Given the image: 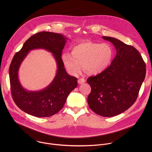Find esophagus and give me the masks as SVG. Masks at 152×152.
Wrapping results in <instances>:
<instances>
[{"label":"esophagus","mask_w":152,"mask_h":152,"mask_svg":"<svg viewBox=\"0 0 152 152\" xmlns=\"http://www.w3.org/2000/svg\"><path fill=\"white\" fill-rule=\"evenodd\" d=\"M86 80L84 78H80L78 80V83L79 84H82L86 83Z\"/></svg>","instance_id":"1"}]
</instances>
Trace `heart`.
Listing matches in <instances>:
<instances>
[{
    "instance_id": "b5f03b06",
    "label": "heart",
    "mask_w": 152,
    "mask_h": 152,
    "mask_svg": "<svg viewBox=\"0 0 152 152\" xmlns=\"http://www.w3.org/2000/svg\"><path fill=\"white\" fill-rule=\"evenodd\" d=\"M113 58V50L109 44L92 42L77 44L71 48L70 53L61 56L66 70L74 76L80 74L83 67L91 74H99L108 68Z\"/></svg>"
}]
</instances>
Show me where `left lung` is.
<instances>
[{"instance_id": "obj_1", "label": "left lung", "mask_w": 152, "mask_h": 152, "mask_svg": "<svg viewBox=\"0 0 152 152\" xmlns=\"http://www.w3.org/2000/svg\"><path fill=\"white\" fill-rule=\"evenodd\" d=\"M116 50V55L103 72L87 79L91 87L88 104L95 113L116 116L129 108L137 99L146 75V64L139 52L121 40L103 36Z\"/></svg>"}]
</instances>
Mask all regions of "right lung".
<instances>
[{
  "mask_svg": "<svg viewBox=\"0 0 152 152\" xmlns=\"http://www.w3.org/2000/svg\"><path fill=\"white\" fill-rule=\"evenodd\" d=\"M66 39L61 34L39 32L31 36L14 56L9 67L11 93L16 105L24 112L38 118L51 116L63 108L69 94L77 87V78L67 74L61 60ZM38 48L53 54L58 70L54 80L47 87L40 91H30L22 87L18 72L29 51Z\"/></svg>",
  "mask_w": 152,
  "mask_h": 152,
  "instance_id": "right-lung-1",
  "label": "right lung"
}]
</instances>
